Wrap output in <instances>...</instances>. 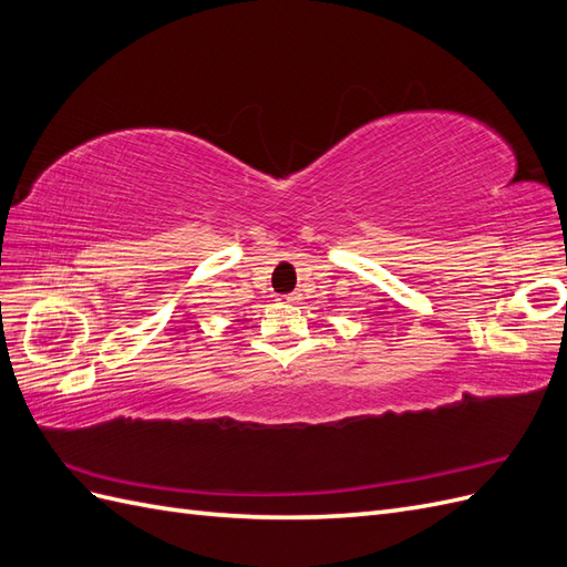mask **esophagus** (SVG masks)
Segmentation results:
<instances>
[{
  "instance_id": "34e87169",
  "label": "esophagus",
  "mask_w": 567,
  "mask_h": 567,
  "mask_svg": "<svg viewBox=\"0 0 567 567\" xmlns=\"http://www.w3.org/2000/svg\"><path fill=\"white\" fill-rule=\"evenodd\" d=\"M284 300H286V302H298V300H300V296H298V293H290V296H286Z\"/></svg>"
}]
</instances>
